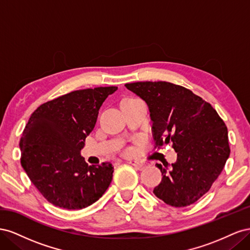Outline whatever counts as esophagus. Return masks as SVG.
<instances>
[{
    "mask_svg": "<svg viewBox=\"0 0 250 250\" xmlns=\"http://www.w3.org/2000/svg\"><path fill=\"white\" fill-rule=\"evenodd\" d=\"M128 164L133 166V167H135L138 170H143L144 168H145V164L137 162V161H129V162H128Z\"/></svg>",
    "mask_w": 250,
    "mask_h": 250,
    "instance_id": "obj_1",
    "label": "esophagus"
}]
</instances>
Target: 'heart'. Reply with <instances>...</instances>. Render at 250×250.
Returning <instances> with one entry per match:
<instances>
[{
	"label": "heart",
	"mask_w": 250,
	"mask_h": 250,
	"mask_svg": "<svg viewBox=\"0 0 250 250\" xmlns=\"http://www.w3.org/2000/svg\"><path fill=\"white\" fill-rule=\"evenodd\" d=\"M133 99V98H128V99H126L125 101H127V100H132Z\"/></svg>",
	"instance_id": "obj_1"
}]
</instances>
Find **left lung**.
<instances>
[{"mask_svg": "<svg viewBox=\"0 0 250 250\" xmlns=\"http://www.w3.org/2000/svg\"><path fill=\"white\" fill-rule=\"evenodd\" d=\"M149 107L156 146L173 143L177 161L157 164L161 184L153 193L183 208L197 201L220 175L230 153L228 128L217 111L190 89L166 81L127 83Z\"/></svg>", "mask_w": 250, "mask_h": 250, "instance_id": "obj_1", "label": "left lung"}]
</instances>
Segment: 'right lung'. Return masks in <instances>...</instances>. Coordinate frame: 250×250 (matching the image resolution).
I'll return each instance as SVG.
<instances>
[{
	"instance_id": "obj_1",
	"label": "right lung",
	"mask_w": 250,
	"mask_h": 250,
	"mask_svg": "<svg viewBox=\"0 0 250 250\" xmlns=\"http://www.w3.org/2000/svg\"><path fill=\"white\" fill-rule=\"evenodd\" d=\"M117 86L75 90L42 104L20 141L21 164L35 188L53 206L81 209L107 190L110 163L88 166L80 154L98 113Z\"/></svg>"
}]
</instances>
